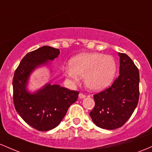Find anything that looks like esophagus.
<instances>
[{
	"instance_id": "esophagus-1",
	"label": "esophagus",
	"mask_w": 152,
	"mask_h": 152,
	"mask_svg": "<svg viewBox=\"0 0 152 152\" xmlns=\"http://www.w3.org/2000/svg\"><path fill=\"white\" fill-rule=\"evenodd\" d=\"M79 98H80V99L85 98V95L83 94V93H80V94H79Z\"/></svg>"
}]
</instances>
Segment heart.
Here are the masks:
<instances>
[{
	"label": "heart",
	"instance_id": "obj_1",
	"mask_svg": "<svg viewBox=\"0 0 152 152\" xmlns=\"http://www.w3.org/2000/svg\"><path fill=\"white\" fill-rule=\"evenodd\" d=\"M64 69L66 77L75 83L84 77V83L90 91L99 92L111 85L117 71L116 62L112 56L98 52L82 53L69 60Z\"/></svg>",
	"mask_w": 152,
	"mask_h": 152
}]
</instances>
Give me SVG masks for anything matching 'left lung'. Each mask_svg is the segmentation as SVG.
<instances>
[{
    "mask_svg": "<svg viewBox=\"0 0 152 152\" xmlns=\"http://www.w3.org/2000/svg\"><path fill=\"white\" fill-rule=\"evenodd\" d=\"M118 56L120 75L110 88L93 95L95 105L90 113L97 126L108 130L121 127L139 102V69L127 54L118 53Z\"/></svg>",
    "mask_w": 152,
    "mask_h": 152,
    "instance_id": "8db88e82",
    "label": "left lung"
}]
</instances>
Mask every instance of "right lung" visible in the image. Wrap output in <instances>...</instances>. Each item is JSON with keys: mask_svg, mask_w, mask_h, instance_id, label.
<instances>
[{"mask_svg": "<svg viewBox=\"0 0 152 152\" xmlns=\"http://www.w3.org/2000/svg\"><path fill=\"white\" fill-rule=\"evenodd\" d=\"M59 54V49L49 46L31 52L22 59L13 76L15 108L26 124L40 131L57 127L79 95V92L50 83L34 93H30L27 89L33 71L41 66H48L49 61H53Z\"/></svg>", "mask_w": 152, "mask_h": 152, "instance_id": "obj_1", "label": "right lung"}]
</instances>
